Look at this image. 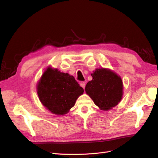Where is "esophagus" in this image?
I'll return each instance as SVG.
<instances>
[{"label": "esophagus", "instance_id": "1", "mask_svg": "<svg viewBox=\"0 0 158 158\" xmlns=\"http://www.w3.org/2000/svg\"><path fill=\"white\" fill-rule=\"evenodd\" d=\"M80 85L81 87H82V88H85V83L84 82H80Z\"/></svg>", "mask_w": 158, "mask_h": 158}]
</instances>
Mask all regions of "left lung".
<instances>
[{
    "mask_svg": "<svg viewBox=\"0 0 158 158\" xmlns=\"http://www.w3.org/2000/svg\"><path fill=\"white\" fill-rule=\"evenodd\" d=\"M91 75L93 78L85 85V93L101 110L108 111L115 107L123 95L120 76L106 68L96 69Z\"/></svg>",
    "mask_w": 158,
    "mask_h": 158,
    "instance_id": "8db88e82",
    "label": "left lung"
}]
</instances>
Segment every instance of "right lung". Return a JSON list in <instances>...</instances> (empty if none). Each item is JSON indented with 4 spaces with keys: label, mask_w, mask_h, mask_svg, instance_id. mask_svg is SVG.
<instances>
[{
    "label": "right lung",
    "mask_w": 158,
    "mask_h": 158,
    "mask_svg": "<svg viewBox=\"0 0 158 158\" xmlns=\"http://www.w3.org/2000/svg\"><path fill=\"white\" fill-rule=\"evenodd\" d=\"M36 88L43 106L56 115L68 113L84 92L73 76L51 66L44 72Z\"/></svg>",
    "instance_id": "right-lung-1"
}]
</instances>
